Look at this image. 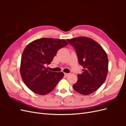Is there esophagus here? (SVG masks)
Returning <instances> with one entry per match:
<instances>
[{
	"label": "esophagus",
	"instance_id": "1",
	"mask_svg": "<svg viewBox=\"0 0 126 126\" xmlns=\"http://www.w3.org/2000/svg\"><path fill=\"white\" fill-rule=\"evenodd\" d=\"M64 76H66V77H68V76H69L70 75V74H68V73H64Z\"/></svg>",
	"mask_w": 126,
	"mask_h": 126
}]
</instances>
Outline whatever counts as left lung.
<instances>
[{"mask_svg":"<svg viewBox=\"0 0 126 126\" xmlns=\"http://www.w3.org/2000/svg\"><path fill=\"white\" fill-rule=\"evenodd\" d=\"M75 49L82 73L73 85L75 91L87 95L96 91L104 82L108 69L107 55L101 46L93 39L79 37L67 39Z\"/></svg>","mask_w":126,"mask_h":126,"instance_id":"8db88e82","label":"left lung"}]
</instances>
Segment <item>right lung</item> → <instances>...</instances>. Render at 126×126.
I'll list each match as a JSON object with an SVG mask.
<instances>
[{"instance_id":"1","label":"right lung","mask_w":126,"mask_h":126,"mask_svg":"<svg viewBox=\"0 0 126 126\" xmlns=\"http://www.w3.org/2000/svg\"><path fill=\"white\" fill-rule=\"evenodd\" d=\"M67 45L64 39L43 38L26 47L21 56L20 72L22 80L32 92L46 94L63 78V72L50 71L46 66L50 64L57 51Z\"/></svg>"}]
</instances>
